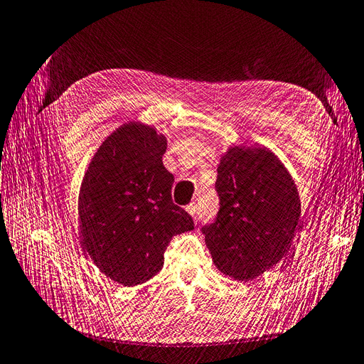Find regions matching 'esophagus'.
I'll list each match as a JSON object with an SVG mask.
<instances>
[{
  "instance_id": "34e87169",
  "label": "esophagus",
  "mask_w": 364,
  "mask_h": 364,
  "mask_svg": "<svg viewBox=\"0 0 364 364\" xmlns=\"http://www.w3.org/2000/svg\"><path fill=\"white\" fill-rule=\"evenodd\" d=\"M186 212H188L191 216H193L196 220V216H198V204L191 203L189 205H186Z\"/></svg>"
}]
</instances>
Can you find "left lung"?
Listing matches in <instances>:
<instances>
[{"instance_id": "left-lung-1", "label": "left lung", "mask_w": 364, "mask_h": 364, "mask_svg": "<svg viewBox=\"0 0 364 364\" xmlns=\"http://www.w3.org/2000/svg\"><path fill=\"white\" fill-rule=\"evenodd\" d=\"M220 212L201 230L213 264L237 280H252L291 248L300 228V198L291 173L261 146H233L218 164Z\"/></svg>"}]
</instances>
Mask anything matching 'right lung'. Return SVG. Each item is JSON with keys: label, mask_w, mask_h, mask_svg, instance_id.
I'll return each instance as SVG.
<instances>
[{"label": "right lung", "mask_w": 364, "mask_h": 364, "mask_svg": "<svg viewBox=\"0 0 364 364\" xmlns=\"http://www.w3.org/2000/svg\"><path fill=\"white\" fill-rule=\"evenodd\" d=\"M166 148L154 127L124 123L100 144L80 184V245L124 287L157 274L172 236L193 230L192 216L172 203Z\"/></svg>", "instance_id": "1"}]
</instances>
